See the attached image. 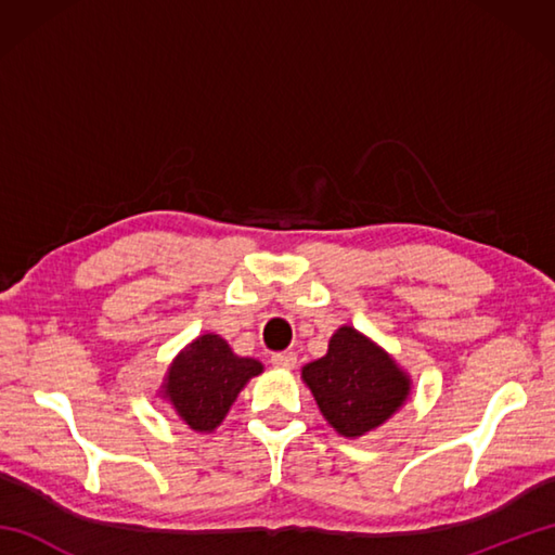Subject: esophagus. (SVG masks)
Wrapping results in <instances>:
<instances>
[{
    "label": "esophagus",
    "instance_id": "obj_1",
    "mask_svg": "<svg viewBox=\"0 0 555 555\" xmlns=\"http://www.w3.org/2000/svg\"><path fill=\"white\" fill-rule=\"evenodd\" d=\"M271 364H274L276 370L291 372V370H296V364H298V356H296V352H291V350H284V352H274V356H271Z\"/></svg>",
    "mask_w": 555,
    "mask_h": 555
}]
</instances>
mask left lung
<instances>
[{
    "label": "left lung",
    "mask_w": 555,
    "mask_h": 555,
    "mask_svg": "<svg viewBox=\"0 0 555 555\" xmlns=\"http://www.w3.org/2000/svg\"><path fill=\"white\" fill-rule=\"evenodd\" d=\"M300 379L324 420L346 439L379 429L405 405L412 391L410 374L393 356L348 324L328 338L324 358L305 364Z\"/></svg>",
    "instance_id": "left-lung-1"
}]
</instances>
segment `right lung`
<instances>
[{
	"instance_id": "right-lung-1",
	"label": "right lung",
	"mask_w": 555,
	"mask_h": 555,
	"mask_svg": "<svg viewBox=\"0 0 555 555\" xmlns=\"http://www.w3.org/2000/svg\"><path fill=\"white\" fill-rule=\"evenodd\" d=\"M262 372V362L235 356L219 334H203L173 358L159 396L193 431L211 434L245 384Z\"/></svg>"
}]
</instances>
